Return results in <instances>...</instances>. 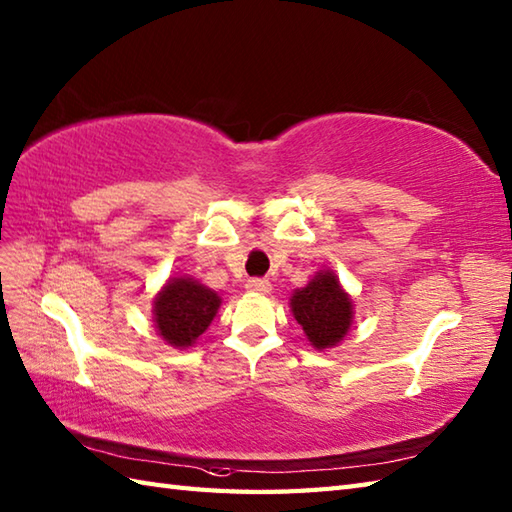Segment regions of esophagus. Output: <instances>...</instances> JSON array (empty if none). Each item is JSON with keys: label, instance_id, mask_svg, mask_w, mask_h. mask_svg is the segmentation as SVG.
Instances as JSON below:
<instances>
[{"label": "esophagus", "instance_id": "esophagus-1", "mask_svg": "<svg viewBox=\"0 0 512 512\" xmlns=\"http://www.w3.org/2000/svg\"><path fill=\"white\" fill-rule=\"evenodd\" d=\"M246 290H248V292H255V295H268V292L273 290V286H270L268 279L253 277V279L246 281Z\"/></svg>", "mask_w": 512, "mask_h": 512}]
</instances>
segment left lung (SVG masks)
I'll return each mask as SVG.
<instances>
[{"mask_svg": "<svg viewBox=\"0 0 512 512\" xmlns=\"http://www.w3.org/2000/svg\"><path fill=\"white\" fill-rule=\"evenodd\" d=\"M290 308L317 350L336 345L350 330L352 301L330 270H321L306 288L297 290Z\"/></svg>", "mask_w": 512, "mask_h": 512, "instance_id": "obj_1", "label": "left lung"}]
</instances>
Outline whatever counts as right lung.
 <instances>
[{
    "instance_id": "1",
    "label": "right lung",
    "mask_w": 512,
    "mask_h": 512,
    "mask_svg": "<svg viewBox=\"0 0 512 512\" xmlns=\"http://www.w3.org/2000/svg\"><path fill=\"white\" fill-rule=\"evenodd\" d=\"M220 297L193 279H171L154 303L158 334L173 347H189L209 328Z\"/></svg>"
}]
</instances>
